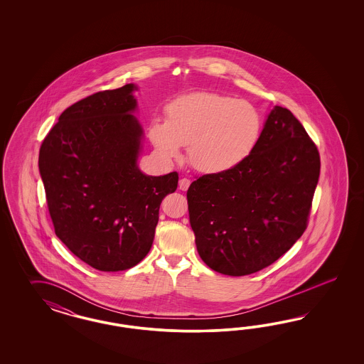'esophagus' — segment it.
<instances>
[{
	"mask_svg": "<svg viewBox=\"0 0 364 364\" xmlns=\"http://www.w3.org/2000/svg\"><path fill=\"white\" fill-rule=\"evenodd\" d=\"M189 186H191V180L187 178V177H184V178H181V180L178 181V188H180L181 191H187Z\"/></svg>",
	"mask_w": 364,
	"mask_h": 364,
	"instance_id": "esophagus-1",
	"label": "esophagus"
}]
</instances>
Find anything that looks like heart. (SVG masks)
Returning a JSON list of instances; mask_svg holds the SVG:
<instances>
[{
	"instance_id": "1",
	"label": "heart",
	"mask_w": 364,
	"mask_h": 364,
	"mask_svg": "<svg viewBox=\"0 0 364 364\" xmlns=\"http://www.w3.org/2000/svg\"><path fill=\"white\" fill-rule=\"evenodd\" d=\"M164 120H154L148 136L166 160L188 146L189 164L219 175L245 163L260 143L264 120L257 107L215 92H192L166 104Z\"/></svg>"
}]
</instances>
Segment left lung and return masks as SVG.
I'll return each mask as SVG.
<instances>
[{"label": "left lung", "instance_id": "left-lung-1", "mask_svg": "<svg viewBox=\"0 0 364 364\" xmlns=\"http://www.w3.org/2000/svg\"><path fill=\"white\" fill-rule=\"evenodd\" d=\"M319 151L291 110L275 107L242 166L188 188L189 221L203 262L224 275L272 264L309 225Z\"/></svg>", "mask_w": 364, "mask_h": 364}]
</instances>
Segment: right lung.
I'll list each match as a JSON object with an SVG mask.
<instances>
[{"label":"right lung","mask_w":364,"mask_h":364,"mask_svg":"<svg viewBox=\"0 0 364 364\" xmlns=\"http://www.w3.org/2000/svg\"><path fill=\"white\" fill-rule=\"evenodd\" d=\"M136 87L102 90L66 108L41 144L38 168L55 235L84 263L107 272L149 252L163 198L177 172L146 176L137 166L143 129Z\"/></svg>","instance_id":"1"}]
</instances>
